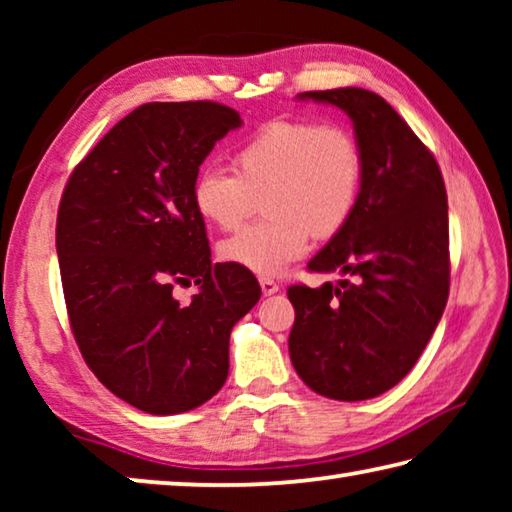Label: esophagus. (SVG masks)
Listing matches in <instances>:
<instances>
[{
  "mask_svg": "<svg viewBox=\"0 0 512 512\" xmlns=\"http://www.w3.org/2000/svg\"><path fill=\"white\" fill-rule=\"evenodd\" d=\"M259 287H262L264 296H273V293L280 291V284L273 282V280H268V277H262V280H259Z\"/></svg>",
  "mask_w": 512,
  "mask_h": 512,
  "instance_id": "obj_1",
  "label": "esophagus"
}]
</instances>
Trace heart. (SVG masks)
I'll list each match as a JSON object with an SVG mask.
<instances>
[{
  "label": "heart",
  "instance_id": "heart-1",
  "mask_svg": "<svg viewBox=\"0 0 512 512\" xmlns=\"http://www.w3.org/2000/svg\"><path fill=\"white\" fill-rule=\"evenodd\" d=\"M235 173L205 167L194 180L196 212L230 230L264 198L262 223L221 241L225 262L277 275L309 250L311 235L329 239L348 225L363 187V151L348 128L277 119L232 153Z\"/></svg>",
  "mask_w": 512,
  "mask_h": 512
}]
</instances>
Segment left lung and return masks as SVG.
I'll return each mask as SVG.
<instances>
[{
	"instance_id": "obj_1",
	"label": "left lung",
	"mask_w": 512,
	"mask_h": 512,
	"mask_svg": "<svg viewBox=\"0 0 512 512\" xmlns=\"http://www.w3.org/2000/svg\"><path fill=\"white\" fill-rule=\"evenodd\" d=\"M300 101L350 117L363 151V187L348 225L307 264L343 277L287 296L296 309L291 363L318 395L361 402L409 375L449 296L447 194L409 124L361 88L302 92Z\"/></svg>"
}]
</instances>
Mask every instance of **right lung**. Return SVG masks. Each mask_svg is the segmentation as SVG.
<instances>
[{"instance_id": "1", "label": "right lung", "mask_w": 512, "mask_h": 512, "mask_svg": "<svg viewBox=\"0 0 512 512\" xmlns=\"http://www.w3.org/2000/svg\"><path fill=\"white\" fill-rule=\"evenodd\" d=\"M239 126L221 103H144L85 155L58 207L74 339L101 384L144 413H185L219 393L232 327L262 296L248 268L212 264L192 198L198 167ZM192 281L199 291L180 306L172 284Z\"/></svg>"}]
</instances>
